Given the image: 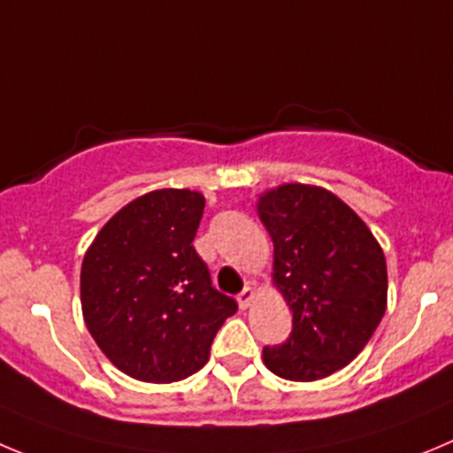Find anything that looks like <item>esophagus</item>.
<instances>
[{
    "instance_id": "obj_1",
    "label": "esophagus",
    "mask_w": 453,
    "mask_h": 453,
    "mask_svg": "<svg viewBox=\"0 0 453 453\" xmlns=\"http://www.w3.org/2000/svg\"><path fill=\"white\" fill-rule=\"evenodd\" d=\"M255 299H257L255 288H250V286H246V288H243V290H241V293H239V297H236V302H239V306L243 308V311H246V308L252 306V302H255Z\"/></svg>"
}]
</instances>
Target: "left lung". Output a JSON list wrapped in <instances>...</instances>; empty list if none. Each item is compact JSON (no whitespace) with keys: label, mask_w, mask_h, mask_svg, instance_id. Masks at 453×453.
I'll return each instance as SVG.
<instances>
[{"label":"left lung","mask_w":453,"mask_h":453,"mask_svg":"<svg viewBox=\"0 0 453 453\" xmlns=\"http://www.w3.org/2000/svg\"><path fill=\"white\" fill-rule=\"evenodd\" d=\"M273 239V286L293 311L284 344L264 365L293 382L344 369L362 353L387 311V259L365 221L333 192L284 183L257 201Z\"/></svg>","instance_id":"1"}]
</instances>
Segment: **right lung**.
Listing matches in <instances>:
<instances>
[{
  "label": "right lung",
  "instance_id": "1",
  "mask_svg": "<svg viewBox=\"0 0 453 453\" xmlns=\"http://www.w3.org/2000/svg\"><path fill=\"white\" fill-rule=\"evenodd\" d=\"M203 207L205 196L192 189L147 192L120 207L84 252V324L129 378L167 384L196 373L236 312L192 246Z\"/></svg>",
  "mask_w": 453,
  "mask_h": 453
}]
</instances>
